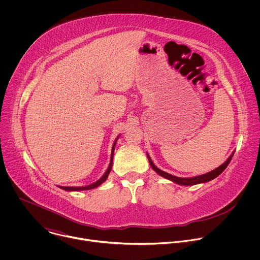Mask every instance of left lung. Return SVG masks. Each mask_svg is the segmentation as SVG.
Instances as JSON below:
<instances>
[{
  "mask_svg": "<svg viewBox=\"0 0 260 260\" xmlns=\"http://www.w3.org/2000/svg\"><path fill=\"white\" fill-rule=\"evenodd\" d=\"M234 153H235V151L232 153V155L226 159V161L224 164H222L217 169H215V170H213V171H211V172H209L207 174L196 176V177H191V178H181V177H176V176H173V175H171L169 173H166V172H164V171H161V170H159L158 168L155 167V165L152 162V160H151V158H150V156H149V154H148V153H147V157H148V160H149V164H150L151 168L159 176H161V177H164V178H166L168 180H171L172 182H175L176 184L184 185V186H188V185H196V184L206 183V182H209V181L215 179L216 177H218L222 172H223L228 168L229 164L231 162V160H232V158L234 156Z\"/></svg>",
  "mask_w": 260,
  "mask_h": 260,
  "instance_id": "1",
  "label": "left lung"
}]
</instances>
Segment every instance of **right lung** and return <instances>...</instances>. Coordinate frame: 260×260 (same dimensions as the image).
Segmentation results:
<instances>
[{"mask_svg": "<svg viewBox=\"0 0 260 260\" xmlns=\"http://www.w3.org/2000/svg\"><path fill=\"white\" fill-rule=\"evenodd\" d=\"M117 140H118V137L116 138V140H115V142H114V144H113V147H112V152H111V158H110V164H109V167H108V169H107V171L105 172V174L98 180V181H95L94 183H92V184H89V185H87V186H75V187H69V186H58L59 188H61V189H63V190H67V191H81V190H89V189H93V188H95V187H98V186H100V185L102 184V183H104L106 180H107V178H108V176H109V174H110V172H111V169H112V164H113V153H114V149H115V145H116V142H117Z\"/></svg>", "mask_w": 260, "mask_h": 260, "instance_id": "add662e5", "label": "right lung"}]
</instances>
